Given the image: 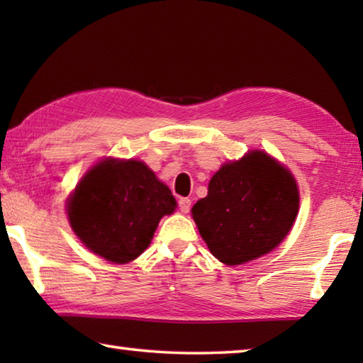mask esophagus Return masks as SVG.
<instances>
[{
	"label": "esophagus",
	"instance_id": "1",
	"mask_svg": "<svg viewBox=\"0 0 363 363\" xmlns=\"http://www.w3.org/2000/svg\"><path fill=\"white\" fill-rule=\"evenodd\" d=\"M190 205H192V201H190L189 199H181L179 200V210H181V213L187 214L189 210H190Z\"/></svg>",
	"mask_w": 363,
	"mask_h": 363
}]
</instances>
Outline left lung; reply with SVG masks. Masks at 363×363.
Segmentation results:
<instances>
[{
	"label": "left lung",
	"instance_id": "left-lung-1",
	"mask_svg": "<svg viewBox=\"0 0 363 363\" xmlns=\"http://www.w3.org/2000/svg\"><path fill=\"white\" fill-rule=\"evenodd\" d=\"M299 192L290 169L262 150L224 163L192 218L211 255L238 266L272 251L296 219Z\"/></svg>",
	"mask_w": 363,
	"mask_h": 363
}]
</instances>
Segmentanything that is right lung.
<instances>
[{"mask_svg": "<svg viewBox=\"0 0 363 363\" xmlns=\"http://www.w3.org/2000/svg\"><path fill=\"white\" fill-rule=\"evenodd\" d=\"M176 199L153 171L138 160L96 163L70 195L67 214L84 247L115 264L144 253Z\"/></svg>", "mask_w": 363, "mask_h": 363, "instance_id": "add662e5", "label": "right lung"}]
</instances>
